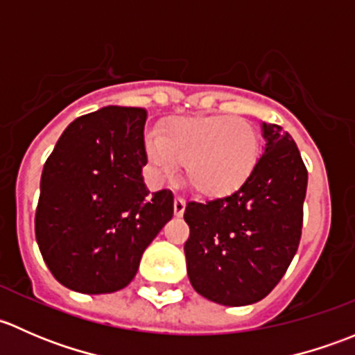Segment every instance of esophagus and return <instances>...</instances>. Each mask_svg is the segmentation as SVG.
Here are the masks:
<instances>
[{"instance_id": "34e87169", "label": "esophagus", "mask_w": 355, "mask_h": 355, "mask_svg": "<svg viewBox=\"0 0 355 355\" xmlns=\"http://www.w3.org/2000/svg\"><path fill=\"white\" fill-rule=\"evenodd\" d=\"M173 211H175V216H178V218L184 214V211H185V199L184 198H175Z\"/></svg>"}]
</instances>
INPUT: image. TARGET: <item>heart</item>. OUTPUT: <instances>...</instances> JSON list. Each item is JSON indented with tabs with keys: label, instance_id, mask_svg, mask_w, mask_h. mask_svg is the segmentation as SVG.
Returning a JSON list of instances; mask_svg holds the SVG:
<instances>
[{
	"label": "heart",
	"instance_id": "1",
	"mask_svg": "<svg viewBox=\"0 0 355 355\" xmlns=\"http://www.w3.org/2000/svg\"><path fill=\"white\" fill-rule=\"evenodd\" d=\"M259 153L252 125L228 114L173 118L146 137V156L157 177H173L177 164H184L185 184L206 198H223L244 187Z\"/></svg>",
	"mask_w": 355,
	"mask_h": 355
}]
</instances>
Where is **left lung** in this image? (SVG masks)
<instances>
[{
    "label": "left lung",
    "mask_w": 355,
    "mask_h": 355,
    "mask_svg": "<svg viewBox=\"0 0 355 355\" xmlns=\"http://www.w3.org/2000/svg\"><path fill=\"white\" fill-rule=\"evenodd\" d=\"M256 171L227 198L187 202V275L198 293L221 306L264 299L282 280L302 234L307 170L292 135L263 123Z\"/></svg>",
    "instance_id": "obj_1"
}]
</instances>
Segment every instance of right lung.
Wrapping results in <instances>:
<instances>
[{"label": "right lung", "mask_w": 355, "mask_h": 355, "mask_svg": "<svg viewBox=\"0 0 355 355\" xmlns=\"http://www.w3.org/2000/svg\"><path fill=\"white\" fill-rule=\"evenodd\" d=\"M146 118L121 106L78 116L46 159L35 239L67 288L94 295L127 287L173 216L171 191L149 194L142 178Z\"/></svg>", "instance_id": "right-lung-1"}]
</instances>
